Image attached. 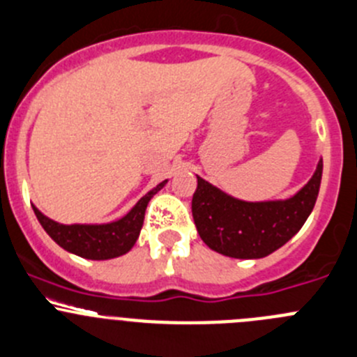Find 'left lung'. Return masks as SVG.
Wrapping results in <instances>:
<instances>
[{
	"mask_svg": "<svg viewBox=\"0 0 357 357\" xmlns=\"http://www.w3.org/2000/svg\"><path fill=\"white\" fill-rule=\"evenodd\" d=\"M322 161L308 184L282 202L250 203L231 198L198 176L192 219L203 242L236 259H259L289 242L301 229L317 199Z\"/></svg>",
	"mask_w": 357,
	"mask_h": 357,
	"instance_id": "1",
	"label": "left lung"
}]
</instances>
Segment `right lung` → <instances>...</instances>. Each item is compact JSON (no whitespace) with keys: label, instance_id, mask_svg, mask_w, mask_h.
Returning <instances> with one entry per match:
<instances>
[{"label":"right lung","instance_id":"add662e5","mask_svg":"<svg viewBox=\"0 0 357 357\" xmlns=\"http://www.w3.org/2000/svg\"><path fill=\"white\" fill-rule=\"evenodd\" d=\"M165 184L166 181L155 185L131 208L128 215L110 224H70L68 226V224H59L49 219L36 206H33V210L50 238L64 250L86 257V259H112V257L130 252L144 226L145 208L149 202Z\"/></svg>","mask_w":357,"mask_h":357}]
</instances>
